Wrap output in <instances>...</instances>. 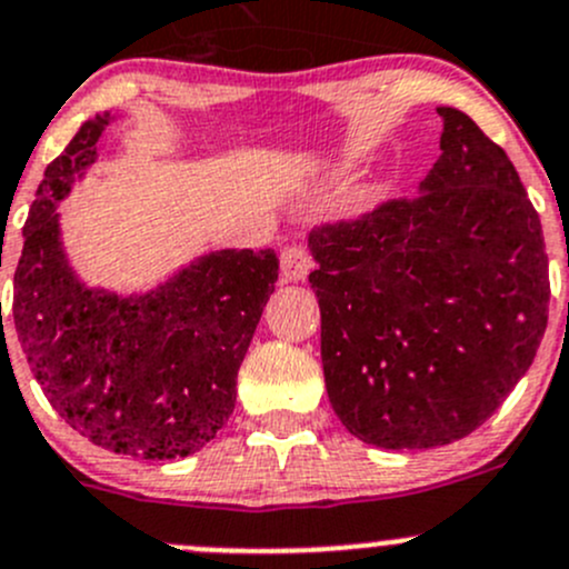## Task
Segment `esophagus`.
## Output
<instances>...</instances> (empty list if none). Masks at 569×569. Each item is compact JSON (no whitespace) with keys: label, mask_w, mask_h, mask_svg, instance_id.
<instances>
[{"label":"esophagus","mask_w":569,"mask_h":569,"mask_svg":"<svg viewBox=\"0 0 569 569\" xmlns=\"http://www.w3.org/2000/svg\"><path fill=\"white\" fill-rule=\"evenodd\" d=\"M308 272H311V256L302 244H289L280 252V278L286 283H300L308 278Z\"/></svg>","instance_id":"1"}]
</instances>
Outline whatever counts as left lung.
<instances>
[{
    "instance_id": "obj_1",
    "label": "left lung",
    "mask_w": 569,
    "mask_h": 569,
    "mask_svg": "<svg viewBox=\"0 0 569 569\" xmlns=\"http://www.w3.org/2000/svg\"><path fill=\"white\" fill-rule=\"evenodd\" d=\"M438 114L440 157L416 198L308 237L327 396L377 449H435L481 427L548 325L542 226L518 170L460 109Z\"/></svg>"
}]
</instances>
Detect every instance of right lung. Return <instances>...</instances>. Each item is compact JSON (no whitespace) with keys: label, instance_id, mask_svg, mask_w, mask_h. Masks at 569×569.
I'll list each match as a JSON object with an SVG mask.
<instances>
[{"label":"right lung","instance_id":"add662e5","mask_svg":"<svg viewBox=\"0 0 569 569\" xmlns=\"http://www.w3.org/2000/svg\"><path fill=\"white\" fill-rule=\"evenodd\" d=\"M114 114L84 120L46 168L13 278V325L49 405L101 449L176 460L217 438L278 280L274 250H214L148 291L88 286L68 261L62 198L99 159Z\"/></svg>","mask_w":569,"mask_h":569}]
</instances>
